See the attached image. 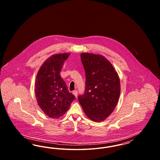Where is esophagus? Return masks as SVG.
<instances>
[{
    "mask_svg": "<svg viewBox=\"0 0 160 160\" xmlns=\"http://www.w3.org/2000/svg\"><path fill=\"white\" fill-rule=\"evenodd\" d=\"M72 93L74 95V96L77 97V93H78V92L77 91H74L72 92Z\"/></svg>",
    "mask_w": 160,
    "mask_h": 160,
    "instance_id": "1",
    "label": "esophagus"
}]
</instances>
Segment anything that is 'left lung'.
Wrapping results in <instances>:
<instances>
[{
    "label": "left lung",
    "instance_id": "left-lung-1",
    "mask_svg": "<svg viewBox=\"0 0 160 160\" xmlns=\"http://www.w3.org/2000/svg\"><path fill=\"white\" fill-rule=\"evenodd\" d=\"M86 75L83 95L78 97L86 116L93 121L106 120L113 112L121 93L120 79L113 66L100 54H80Z\"/></svg>",
    "mask_w": 160,
    "mask_h": 160
}]
</instances>
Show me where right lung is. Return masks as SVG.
Returning a JSON list of instances; mask_svg holds the SVG:
<instances>
[{
  "label": "right lung",
  "instance_id": "right-lung-1",
  "mask_svg": "<svg viewBox=\"0 0 160 160\" xmlns=\"http://www.w3.org/2000/svg\"><path fill=\"white\" fill-rule=\"evenodd\" d=\"M69 55V53L52 55L42 63L37 75L35 97L42 112L51 118H59L65 114L76 98L69 92L60 75L63 63Z\"/></svg>",
  "mask_w": 160,
  "mask_h": 160
}]
</instances>
